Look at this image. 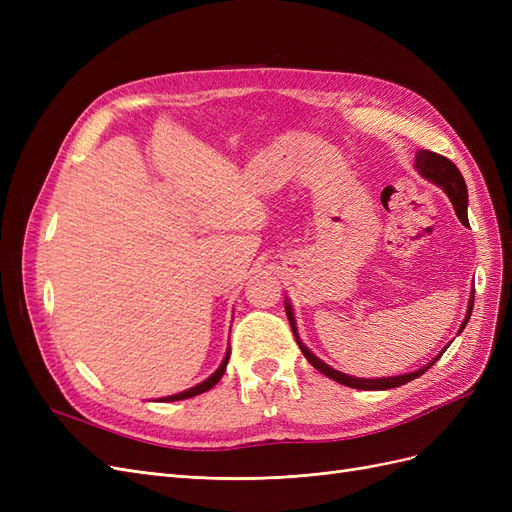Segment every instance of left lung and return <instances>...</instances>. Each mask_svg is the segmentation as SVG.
<instances>
[{
    "label": "left lung",
    "instance_id": "obj_1",
    "mask_svg": "<svg viewBox=\"0 0 512 512\" xmlns=\"http://www.w3.org/2000/svg\"><path fill=\"white\" fill-rule=\"evenodd\" d=\"M416 168L421 170L423 177H427V179H431L433 183L440 185V188L448 194V198H451V203H453V207H455L457 218H459L463 224H468V188H466V181H463V177H461V173H459V168H457L451 160H448V158L440 156V153H436V151H429V149H421V151L416 153ZM472 307H474V297L470 299L468 316H466V320H463L461 329L468 324L470 314H472ZM286 314H288V320H290V324H292L294 337H297V329H294V316H292L290 305H286ZM297 344H299L301 352L305 354V359H307L309 363H312V365L320 371V374L329 376L331 380H335V382H339V384L350 386V389H361V391L395 389V386H401V384H406V382H410V380H414V378H418V376H423L425 371L444 354V350H442V352L436 356V359H433L427 367L418 369V371H412V374H401V376H395V378L365 380V378L346 376V374H342V371H337V369H333V367H329V365H324L320 359H316V356L299 342V337H297Z\"/></svg>",
    "mask_w": 512,
    "mask_h": 512
}]
</instances>
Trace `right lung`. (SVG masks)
<instances>
[{
	"label": "right lung",
	"instance_id": "1",
	"mask_svg": "<svg viewBox=\"0 0 512 512\" xmlns=\"http://www.w3.org/2000/svg\"><path fill=\"white\" fill-rule=\"evenodd\" d=\"M228 356L230 354H226V359L222 361V365L218 367V371H215L213 376H209L205 382H200V384H196L194 389H190V391H183V393H177V395H170V397H164L162 401H179V399H188V397H196V395H200V393H205V391H209V389H213L215 384L220 382V378L224 376V371H226V363H228Z\"/></svg>",
	"mask_w": 512,
	"mask_h": 512
}]
</instances>
